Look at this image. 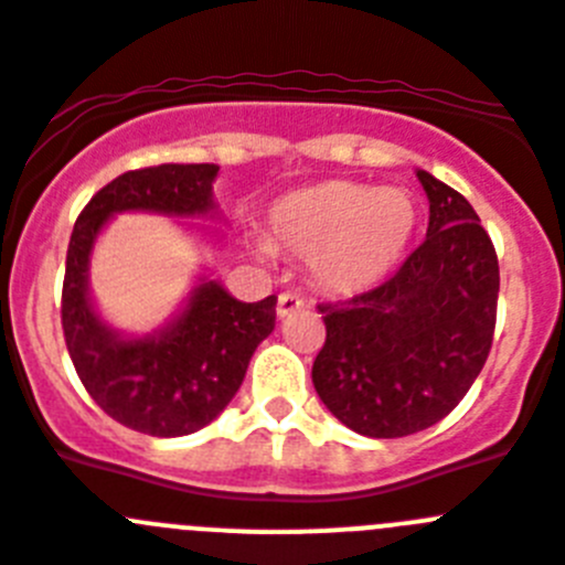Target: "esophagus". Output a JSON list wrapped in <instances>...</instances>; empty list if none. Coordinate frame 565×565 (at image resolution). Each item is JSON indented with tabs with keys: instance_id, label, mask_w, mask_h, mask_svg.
Wrapping results in <instances>:
<instances>
[{
	"instance_id": "obj_1",
	"label": "esophagus",
	"mask_w": 565,
	"mask_h": 565,
	"mask_svg": "<svg viewBox=\"0 0 565 565\" xmlns=\"http://www.w3.org/2000/svg\"><path fill=\"white\" fill-rule=\"evenodd\" d=\"M302 308H306V299L302 297H297V294H279V299H277V317H291V313H297V311H302Z\"/></svg>"
}]
</instances>
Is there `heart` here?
Returning a JSON list of instances; mask_svg holds the SVG:
<instances>
[{
  "label": "heart",
  "mask_w": 565,
  "mask_h": 565,
  "mask_svg": "<svg viewBox=\"0 0 565 565\" xmlns=\"http://www.w3.org/2000/svg\"><path fill=\"white\" fill-rule=\"evenodd\" d=\"M418 228V201L407 189L326 181L277 201L268 243L311 263L313 279L333 294L379 286L398 266Z\"/></svg>",
  "instance_id": "b5f03b06"
}]
</instances>
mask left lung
<instances>
[{
	"label": "left lung",
	"mask_w": 565,
	"mask_h": 565,
	"mask_svg": "<svg viewBox=\"0 0 565 565\" xmlns=\"http://www.w3.org/2000/svg\"><path fill=\"white\" fill-rule=\"evenodd\" d=\"M427 239L373 291L322 302L326 344L313 387L328 411L367 438L427 430L467 396L492 348L498 257L463 194L418 169Z\"/></svg>",
	"instance_id": "left-lung-1"
}]
</instances>
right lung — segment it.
Segmentation results:
<instances>
[{
	"instance_id": "right-lung-1",
	"label": "right lung",
	"mask_w": 565,
	"mask_h": 565,
	"mask_svg": "<svg viewBox=\"0 0 565 565\" xmlns=\"http://www.w3.org/2000/svg\"><path fill=\"white\" fill-rule=\"evenodd\" d=\"M214 163H161L118 174L78 214L62 288L64 342L93 402L124 427L154 438L189 436L226 411L257 344L274 331L277 297L239 302L217 279L201 277L186 306L147 337H124L89 299V254L109 217L158 212L212 214Z\"/></svg>"
}]
</instances>
